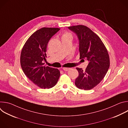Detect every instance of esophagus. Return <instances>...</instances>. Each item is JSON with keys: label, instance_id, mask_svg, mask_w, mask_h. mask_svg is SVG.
Returning <instances> with one entry per match:
<instances>
[{"label": "esophagus", "instance_id": "esophagus-1", "mask_svg": "<svg viewBox=\"0 0 128 128\" xmlns=\"http://www.w3.org/2000/svg\"><path fill=\"white\" fill-rule=\"evenodd\" d=\"M70 69H71L70 68H66V67H64V68H63V69L64 71H66L69 70Z\"/></svg>", "mask_w": 128, "mask_h": 128}]
</instances>
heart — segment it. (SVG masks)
Listing matches in <instances>:
<instances>
[{"label": "heart", "mask_w": 128, "mask_h": 128, "mask_svg": "<svg viewBox=\"0 0 128 128\" xmlns=\"http://www.w3.org/2000/svg\"><path fill=\"white\" fill-rule=\"evenodd\" d=\"M72 38V34L69 32H65L63 34L62 36V38Z\"/></svg>", "instance_id": "obj_1"}]
</instances>
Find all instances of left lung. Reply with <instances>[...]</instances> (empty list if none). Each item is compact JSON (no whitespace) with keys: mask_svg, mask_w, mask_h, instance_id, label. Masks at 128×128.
<instances>
[{"mask_svg":"<svg viewBox=\"0 0 128 128\" xmlns=\"http://www.w3.org/2000/svg\"><path fill=\"white\" fill-rule=\"evenodd\" d=\"M68 28L78 38L80 59L88 61L84 71L76 68L79 74L75 84L80 89L90 90L101 82L110 66L107 50L99 36L88 27L80 25Z\"/></svg>","mask_w":128,"mask_h":128,"instance_id":"obj_1","label":"left lung"}]
</instances>
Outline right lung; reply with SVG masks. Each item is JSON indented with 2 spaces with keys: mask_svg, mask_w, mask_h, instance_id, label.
Returning a JSON list of instances; mask_svg holds the SVG:
<instances>
[{
  "mask_svg": "<svg viewBox=\"0 0 128 128\" xmlns=\"http://www.w3.org/2000/svg\"><path fill=\"white\" fill-rule=\"evenodd\" d=\"M60 29L42 28L33 33L24 45L21 54L22 69L34 84L42 88L56 85L60 76L56 68L44 66L48 41Z\"/></svg>",
  "mask_w": 128,
  "mask_h": 128,
  "instance_id": "1",
  "label": "right lung"
}]
</instances>
